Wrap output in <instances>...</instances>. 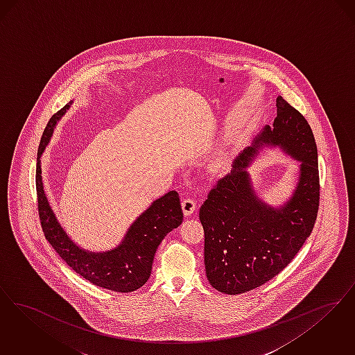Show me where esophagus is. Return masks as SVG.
I'll return each instance as SVG.
<instances>
[{
    "mask_svg": "<svg viewBox=\"0 0 355 355\" xmlns=\"http://www.w3.org/2000/svg\"><path fill=\"white\" fill-rule=\"evenodd\" d=\"M182 208H183L185 216H191L196 211V200H193L191 198H184L182 201Z\"/></svg>",
    "mask_w": 355,
    "mask_h": 355,
    "instance_id": "esophagus-1",
    "label": "esophagus"
}]
</instances>
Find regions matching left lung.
<instances>
[{
  "label": "left lung",
  "mask_w": 355,
  "mask_h": 355,
  "mask_svg": "<svg viewBox=\"0 0 355 355\" xmlns=\"http://www.w3.org/2000/svg\"><path fill=\"white\" fill-rule=\"evenodd\" d=\"M277 116L236 156L201 205L204 265L209 284L221 293L253 291L276 277L313 231L320 204L318 154L306 119L282 96ZM265 146H278L300 163L293 195L270 206L255 193L247 167Z\"/></svg>",
  "instance_id": "1"
}]
</instances>
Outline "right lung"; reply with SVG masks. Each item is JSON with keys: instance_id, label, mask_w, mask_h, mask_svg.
Segmentation results:
<instances>
[{"instance_id": "obj_1", "label": "right lung", "mask_w": 355, "mask_h": 355, "mask_svg": "<svg viewBox=\"0 0 355 355\" xmlns=\"http://www.w3.org/2000/svg\"><path fill=\"white\" fill-rule=\"evenodd\" d=\"M71 105L73 101L51 116L38 147L35 187L42 230L50 245L78 275L99 288L130 293L147 282L159 244L171 231L183 223L179 193L170 191L153 201L130 225L119 245L105 252H92L77 245L63 230L49 202L41 168V157L53 137L54 128Z\"/></svg>"}]
</instances>
